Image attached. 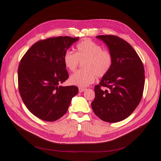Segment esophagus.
<instances>
[{"mask_svg": "<svg viewBox=\"0 0 161 161\" xmlns=\"http://www.w3.org/2000/svg\"><path fill=\"white\" fill-rule=\"evenodd\" d=\"M86 90V88H82V87H80V88H79V92H82L85 91Z\"/></svg>", "mask_w": 161, "mask_h": 161, "instance_id": "obj_1", "label": "esophagus"}]
</instances>
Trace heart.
Returning <instances> with one entry per match:
<instances>
[{
    "instance_id": "b5f03b06",
    "label": "heart",
    "mask_w": 161,
    "mask_h": 161,
    "mask_svg": "<svg viewBox=\"0 0 161 161\" xmlns=\"http://www.w3.org/2000/svg\"><path fill=\"white\" fill-rule=\"evenodd\" d=\"M63 60L66 68L71 72L77 69L80 62H83L81 66L84 70L73 74L69 80L71 84L82 88L93 83L96 76H106L113 64V57L110 52L103 50L102 46L90 40L78 43L75 53L67 51Z\"/></svg>"
}]
</instances>
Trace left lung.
<instances>
[{
    "instance_id": "8db88e82",
    "label": "left lung",
    "mask_w": 161,
    "mask_h": 161,
    "mask_svg": "<svg viewBox=\"0 0 161 161\" xmlns=\"http://www.w3.org/2000/svg\"><path fill=\"white\" fill-rule=\"evenodd\" d=\"M113 57V64L100 83L95 86V98L91 103L94 113L108 123L128 117L143 96L145 70L135 50L125 40L113 35H102ZM107 87L106 90L102 89Z\"/></svg>"
}]
</instances>
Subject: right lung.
Returning <instances> with one entry per match:
<instances>
[{
    "label": "right lung",
    "mask_w": 161,
    "mask_h": 161,
    "mask_svg": "<svg viewBox=\"0 0 161 161\" xmlns=\"http://www.w3.org/2000/svg\"><path fill=\"white\" fill-rule=\"evenodd\" d=\"M78 39L59 36L39 40L20 62L18 83L21 98L28 110L43 121L61 118L78 93L75 86H59L69 78L64 55Z\"/></svg>",
    "instance_id": "1"
}]
</instances>
